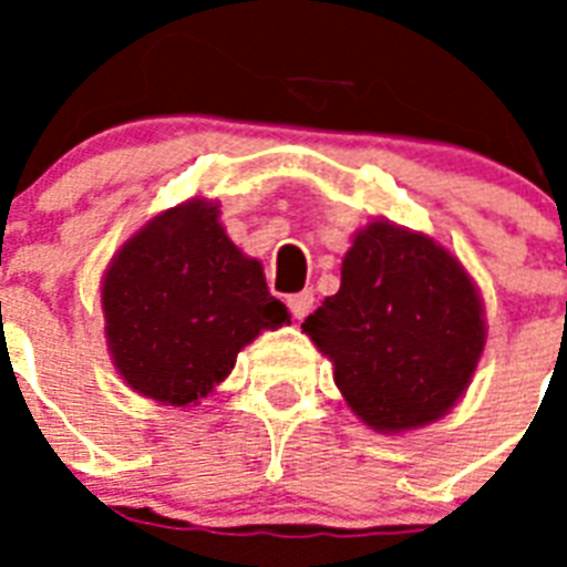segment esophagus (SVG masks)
<instances>
[{
  "instance_id": "34e87169",
  "label": "esophagus",
  "mask_w": 567,
  "mask_h": 567,
  "mask_svg": "<svg viewBox=\"0 0 567 567\" xmlns=\"http://www.w3.org/2000/svg\"><path fill=\"white\" fill-rule=\"evenodd\" d=\"M311 302H315V293H311V291L293 293V297H288V309H291L293 318L302 320L311 311Z\"/></svg>"
}]
</instances>
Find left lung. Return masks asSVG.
<instances>
[{"mask_svg":"<svg viewBox=\"0 0 567 567\" xmlns=\"http://www.w3.org/2000/svg\"><path fill=\"white\" fill-rule=\"evenodd\" d=\"M302 332L332 362L338 391L371 430L441 421L485 350V306L462 261L435 238L379 217L353 235L341 288Z\"/></svg>","mask_w":567,"mask_h":567,"instance_id":"left-lung-1","label":"left lung"}]
</instances>
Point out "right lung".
<instances>
[{
  "mask_svg": "<svg viewBox=\"0 0 567 567\" xmlns=\"http://www.w3.org/2000/svg\"><path fill=\"white\" fill-rule=\"evenodd\" d=\"M102 315L120 379L162 405L208 396L265 329L291 323L220 205L194 196L146 220L105 267Z\"/></svg>",
  "mask_w": 567,
  "mask_h": 567,
  "instance_id": "right-lung-1",
  "label": "right lung"
}]
</instances>
